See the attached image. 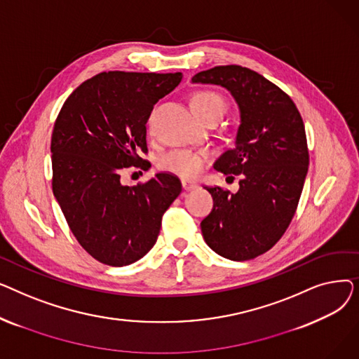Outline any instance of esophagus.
Wrapping results in <instances>:
<instances>
[{
    "label": "esophagus",
    "instance_id": "esophagus-1",
    "mask_svg": "<svg viewBox=\"0 0 359 359\" xmlns=\"http://www.w3.org/2000/svg\"><path fill=\"white\" fill-rule=\"evenodd\" d=\"M182 187H183L184 191H194V189H196L198 184L194 183V182H191V180L183 179V180H182Z\"/></svg>",
    "mask_w": 359,
    "mask_h": 359
}]
</instances>
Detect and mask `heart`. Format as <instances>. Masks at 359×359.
Listing matches in <instances>:
<instances>
[{"mask_svg": "<svg viewBox=\"0 0 359 359\" xmlns=\"http://www.w3.org/2000/svg\"><path fill=\"white\" fill-rule=\"evenodd\" d=\"M191 104L202 119L210 116H222L225 110V102L215 91H198L195 93ZM208 156L205 153H196L191 149H175L163 156L158 161V167L164 172L177 175L183 179H196L202 172Z\"/></svg>", "mask_w": 359, "mask_h": 359, "instance_id": "b5f03b06", "label": "heart"}]
</instances>
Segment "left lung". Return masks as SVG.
Masks as SVG:
<instances>
[{
    "mask_svg": "<svg viewBox=\"0 0 359 359\" xmlns=\"http://www.w3.org/2000/svg\"><path fill=\"white\" fill-rule=\"evenodd\" d=\"M192 83L227 88L240 111L234 148L214 163L224 175L241 176L240 189L205 187L214 208L201 222L202 236L225 259H255L285 233L303 192L309 172L303 119L288 94L249 68L214 67Z\"/></svg>",
    "mask_w": 359,
    "mask_h": 359,
    "instance_id": "8db88e82",
    "label": "left lung"
}]
</instances>
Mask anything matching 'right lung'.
Masks as SVG:
<instances>
[{
	"mask_svg": "<svg viewBox=\"0 0 359 359\" xmlns=\"http://www.w3.org/2000/svg\"><path fill=\"white\" fill-rule=\"evenodd\" d=\"M182 81V72L109 71L75 88L56 118L52 191L75 238L94 259L126 266L157 241L161 218L180 195V180L157 173L126 186V167L147 168V122L154 104Z\"/></svg>",
	"mask_w": 359,
	"mask_h": 359,
	"instance_id": "add662e5",
	"label": "right lung"
}]
</instances>
